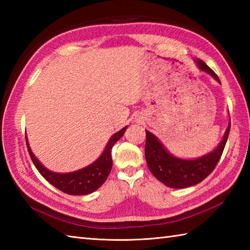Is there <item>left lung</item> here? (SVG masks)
Returning a JSON list of instances; mask_svg holds the SVG:
<instances>
[{"mask_svg":"<svg viewBox=\"0 0 250 250\" xmlns=\"http://www.w3.org/2000/svg\"><path fill=\"white\" fill-rule=\"evenodd\" d=\"M195 63L201 71L208 73L211 77L220 83L216 73L203 61L196 59ZM230 126L229 124L224 139L216 149L192 160H185L173 156L164 148L155 135L146 130L145 158L147 166L153 176L169 188L182 189L199 184L214 171L217 163L219 162L229 136Z\"/></svg>","mask_w":250,"mask_h":250,"instance_id":"8db88e82","label":"left lung"}]
</instances>
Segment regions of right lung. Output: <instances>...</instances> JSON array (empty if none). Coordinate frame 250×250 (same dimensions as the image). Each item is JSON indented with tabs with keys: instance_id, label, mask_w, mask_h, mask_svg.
Returning a JSON list of instances; mask_svg holds the SVG:
<instances>
[{
	"instance_id": "right-lung-1",
	"label": "right lung",
	"mask_w": 250,
	"mask_h": 250,
	"mask_svg": "<svg viewBox=\"0 0 250 250\" xmlns=\"http://www.w3.org/2000/svg\"><path fill=\"white\" fill-rule=\"evenodd\" d=\"M126 128H128V125L122 128L110 137L104 151L97 161H94L86 167L71 173H55L46 168L39 161V159H36V157L33 155L28 139L25 136L26 147H28L30 157L35 167L37 168V171L40 172V174L47 182L64 193L71 195H86L98 190L105 183V180L107 179L111 167H113L111 148H113L115 143L118 142L121 139V136L125 134Z\"/></svg>"
}]
</instances>
